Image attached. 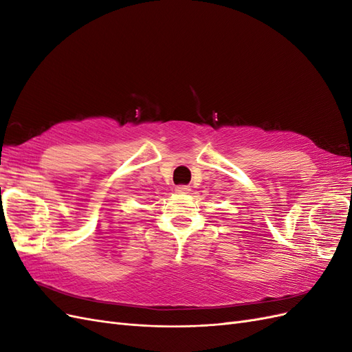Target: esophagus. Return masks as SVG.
Segmentation results:
<instances>
[{"label":"esophagus","instance_id":"obj_1","mask_svg":"<svg viewBox=\"0 0 352 352\" xmlns=\"http://www.w3.org/2000/svg\"><path fill=\"white\" fill-rule=\"evenodd\" d=\"M176 192L177 194H189V190H190V188L188 186V185H179V186H176Z\"/></svg>","mask_w":352,"mask_h":352}]
</instances>
